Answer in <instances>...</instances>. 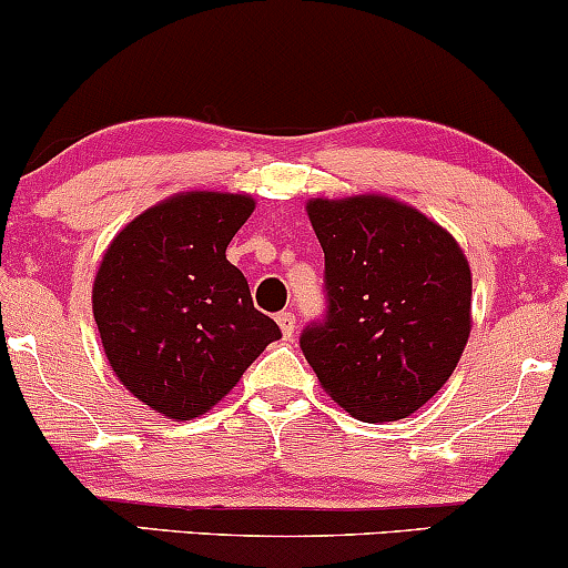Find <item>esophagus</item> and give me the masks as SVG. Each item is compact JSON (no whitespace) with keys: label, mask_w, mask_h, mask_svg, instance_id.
Instances as JSON below:
<instances>
[{"label":"esophagus","mask_w":568,"mask_h":568,"mask_svg":"<svg viewBox=\"0 0 568 568\" xmlns=\"http://www.w3.org/2000/svg\"><path fill=\"white\" fill-rule=\"evenodd\" d=\"M275 321L280 325V331H283V336L291 338L293 331H296V315H293V312H280Z\"/></svg>","instance_id":"esophagus-1"}]
</instances>
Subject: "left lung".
<instances>
[{"mask_svg":"<svg viewBox=\"0 0 568 568\" xmlns=\"http://www.w3.org/2000/svg\"><path fill=\"white\" fill-rule=\"evenodd\" d=\"M325 253V323L302 334L323 389L363 422L419 410L454 374L473 328L459 243L387 194L306 202Z\"/></svg>","mask_w":568,"mask_h":568,"instance_id":"1","label":"left lung"}]
</instances>
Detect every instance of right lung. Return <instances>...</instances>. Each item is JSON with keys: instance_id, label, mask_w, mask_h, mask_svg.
Masks as SVG:
<instances>
[{"instance_id": "obj_1", "label": "right lung", "mask_w": 568, "mask_h": 568, "mask_svg": "<svg viewBox=\"0 0 568 568\" xmlns=\"http://www.w3.org/2000/svg\"><path fill=\"white\" fill-rule=\"evenodd\" d=\"M251 194L179 192L116 232L93 280V317L116 379L175 422L211 410L280 338L226 245Z\"/></svg>"}]
</instances>
